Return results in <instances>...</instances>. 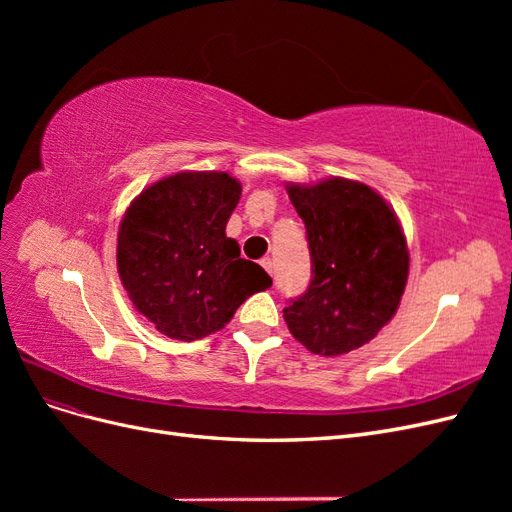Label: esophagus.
<instances>
[{"mask_svg":"<svg viewBox=\"0 0 512 512\" xmlns=\"http://www.w3.org/2000/svg\"><path fill=\"white\" fill-rule=\"evenodd\" d=\"M260 265H262V269H265L269 275H273V260H271V258H262Z\"/></svg>","mask_w":512,"mask_h":512,"instance_id":"34e87169","label":"esophagus"}]
</instances>
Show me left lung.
I'll list each match as a JSON object with an SVG mask.
<instances>
[{
    "instance_id": "1",
    "label": "left lung",
    "mask_w": 512,
    "mask_h": 512,
    "mask_svg": "<svg viewBox=\"0 0 512 512\" xmlns=\"http://www.w3.org/2000/svg\"><path fill=\"white\" fill-rule=\"evenodd\" d=\"M286 190L312 256V282L284 309L288 329L314 354L361 348L393 318L408 282L397 215L369 185L342 177Z\"/></svg>"
}]
</instances>
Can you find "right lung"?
Returning <instances> with one entry per match:
<instances>
[{"label": "right lung", "instance_id": "obj_1", "mask_svg": "<svg viewBox=\"0 0 512 512\" xmlns=\"http://www.w3.org/2000/svg\"><path fill=\"white\" fill-rule=\"evenodd\" d=\"M241 198L228 173H177L132 200L117 237L128 297L162 335L194 342L220 331L271 277L241 258L226 224Z\"/></svg>", "mask_w": 512, "mask_h": 512}]
</instances>
